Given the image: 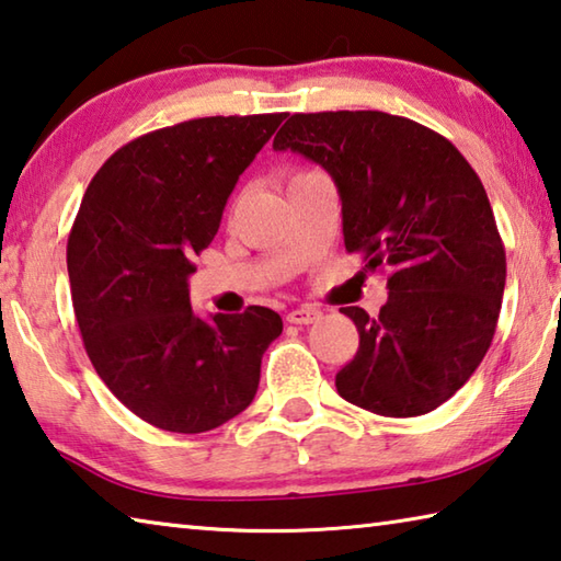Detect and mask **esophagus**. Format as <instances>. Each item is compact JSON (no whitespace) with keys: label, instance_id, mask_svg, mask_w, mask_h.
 I'll return each instance as SVG.
<instances>
[{"label":"esophagus","instance_id":"1","mask_svg":"<svg viewBox=\"0 0 561 561\" xmlns=\"http://www.w3.org/2000/svg\"><path fill=\"white\" fill-rule=\"evenodd\" d=\"M320 318V310L312 308V306H300L296 310L288 312V322L290 325H310V322H316Z\"/></svg>","mask_w":561,"mask_h":561}]
</instances>
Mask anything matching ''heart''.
<instances>
[{"label": "heart", "instance_id": "obj_1", "mask_svg": "<svg viewBox=\"0 0 561 561\" xmlns=\"http://www.w3.org/2000/svg\"><path fill=\"white\" fill-rule=\"evenodd\" d=\"M306 174H312V172H300V174L293 176V180H298V176H306ZM293 180H290V182H293Z\"/></svg>", "mask_w": 561, "mask_h": 561}]
</instances>
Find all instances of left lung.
I'll use <instances>...</instances> for the list:
<instances>
[{"mask_svg":"<svg viewBox=\"0 0 561 561\" xmlns=\"http://www.w3.org/2000/svg\"><path fill=\"white\" fill-rule=\"evenodd\" d=\"M273 150L335 180L345 249L391 271L379 316L342 308L359 350L340 397L379 416L434 411L483 362L503 306L505 245L480 176L444 135L379 111L296 113Z\"/></svg>","mask_w":561,"mask_h":561,"instance_id":"8db88e82","label":"left lung"}]
</instances>
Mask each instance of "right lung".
Wrapping results in <instances>:
<instances>
[{
    "label": "right lung",
    "instance_id": "obj_1",
    "mask_svg": "<svg viewBox=\"0 0 561 561\" xmlns=\"http://www.w3.org/2000/svg\"><path fill=\"white\" fill-rule=\"evenodd\" d=\"M283 117H196L137 137L107 157L78 209L66 261L85 352L105 387L162 431L202 434L241 414L283 332L271 308L204 320L190 306L192 259Z\"/></svg>",
    "mask_w": 561,
    "mask_h": 561
}]
</instances>
